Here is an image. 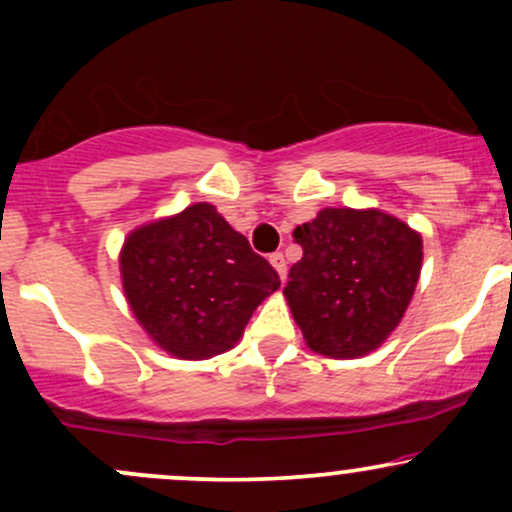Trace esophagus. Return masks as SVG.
I'll list each match as a JSON object with an SVG mask.
<instances>
[{
    "label": "esophagus",
    "instance_id": "esophagus-1",
    "mask_svg": "<svg viewBox=\"0 0 512 512\" xmlns=\"http://www.w3.org/2000/svg\"><path fill=\"white\" fill-rule=\"evenodd\" d=\"M269 262H272V267L276 269V274H279V279L284 281L286 279V260L281 252H274V255H269Z\"/></svg>",
    "mask_w": 512,
    "mask_h": 512
}]
</instances>
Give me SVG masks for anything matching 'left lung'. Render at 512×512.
<instances>
[{
    "mask_svg": "<svg viewBox=\"0 0 512 512\" xmlns=\"http://www.w3.org/2000/svg\"><path fill=\"white\" fill-rule=\"evenodd\" d=\"M293 240L303 257L284 296L308 349L358 358L383 346L419 284L421 233L380 209L327 207L296 226Z\"/></svg>",
    "mask_w": 512,
    "mask_h": 512,
    "instance_id": "1",
    "label": "left lung"
}]
</instances>
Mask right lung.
I'll return each mask as SVG.
<instances>
[{"label":"right lung","instance_id":"right-lung-1","mask_svg":"<svg viewBox=\"0 0 512 512\" xmlns=\"http://www.w3.org/2000/svg\"><path fill=\"white\" fill-rule=\"evenodd\" d=\"M125 298L149 339L182 361L233 349L279 274L214 204L134 228L120 250Z\"/></svg>","mask_w":512,"mask_h":512}]
</instances>
